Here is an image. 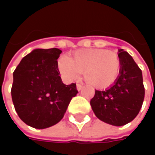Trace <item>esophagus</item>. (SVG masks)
I'll list each match as a JSON object with an SVG mask.
<instances>
[{
	"label": "esophagus",
	"mask_w": 155,
	"mask_h": 155,
	"mask_svg": "<svg viewBox=\"0 0 155 155\" xmlns=\"http://www.w3.org/2000/svg\"><path fill=\"white\" fill-rule=\"evenodd\" d=\"M83 88H84V85H82V84H77V90H78V91H81Z\"/></svg>",
	"instance_id": "esophagus-1"
}]
</instances>
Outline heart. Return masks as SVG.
Here are the masks:
<instances>
[{
  "mask_svg": "<svg viewBox=\"0 0 155 155\" xmlns=\"http://www.w3.org/2000/svg\"><path fill=\"white\" fill-rule=\"evenodd\" d=\"M120 66L118 55L105 49L79 50L71 58H60L58 62V71L64 80H77L83 71L85 81L95 88L111 85L119 74Z\"/></svg>",
  "mask_w": 155,
  "mask_h": 155,
  "instance_id": "heart-1",
  "label": "heart"
}]
</instances>
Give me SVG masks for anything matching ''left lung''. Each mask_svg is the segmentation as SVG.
<instances>
[{
  "instance_id": "1",
  "label": "left lung",
  "mask_w": 155,
  "mask_h": 155,
  "mask_svg": "<svg viewBox=\"0 0 155 155\" xmlns=\"http://www.w3.org/2000/svg\"><path fill=\"white\" fill-rule=\"evenodd\" d=\"M121 66L114 84L103 91H95L91 100L93 112L99 120L113 126L132 122L143 104L145 89L142 72L133 58L118 50Z\"/></svg>"
}]
</instances>
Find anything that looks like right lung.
I'll list each match as a JSON object with an SVG mask.
<instances>
[{"instance_id":"1","label":"right lung","mask_w":155,"mask_h":155,"mask_svg":"<svg viewBox=\"0 0 155 155\" xmlns=\"http://www.w3.org/2000/svg\"><path fill=\"white\" fill-rule=\"evenodd\" d=\"M58 48L34 49L14 71L12 100L19 117L34 128H49L61 121L71 98L78 94L76 84H64L59 76Z\"/></svg>"}]
</instances>
